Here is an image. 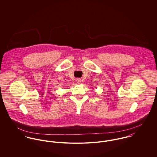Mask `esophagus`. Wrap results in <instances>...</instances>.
I'll return each instance as SVG.
<instances>
[{"label": "esophagus", "instance_id": "34e87169", "mask_svg": "<svg viewBox=\"0 0 157 157\" xmlns=\"http://www.w3.org/2000/svg\"><path fill=\"white\" fill-rule=\"evenodd\" d=\"M76 81H77V83H80V82H81V79H80V78H77Z\"/></svg>", "mask_w": 157, "mask_h": 157}]
</instances>
